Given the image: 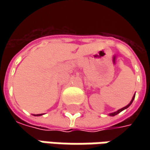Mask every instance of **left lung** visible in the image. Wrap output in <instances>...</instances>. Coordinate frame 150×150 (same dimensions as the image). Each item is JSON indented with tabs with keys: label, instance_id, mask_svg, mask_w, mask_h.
<instances>
[{
	"label": "left lung",
	"instance_id": "1",
	"mask_svg": "<svg viewBox=\"0 0 150 150\" xmlns=\"http://www.w3.org/2000/svg\"><path fill=\"white\" fill-rule=\"evenodd\" d=\"M134 98H135V94L133 96V98H132V100L130 101V103L127 105V106H125L124 107V108H120V109H118V111H116V112H111V113H109V116H115V115H117L118 113H119L120 112H122L123 110H124V109H126V108H128L132 104V103H133V101H134Z\"/></svg>",
	"mask_w": 150,
	"mask_h": 150
}]
</instances>
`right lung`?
<instances>
[{"instance_id":"add662e5","label":"right lung","mask_w":150,"mask_h":150,"mask_svg":"<svg viewBox=\"0 0 150 150\" xmlns=\"http://www.w3.org/2000/svg\"><path fill=\"white\" fill-rule=\"evenodd\" d=\"M43 113H41V114H34V116H41V115H42Z\"/></svg>"}]
</instances>
